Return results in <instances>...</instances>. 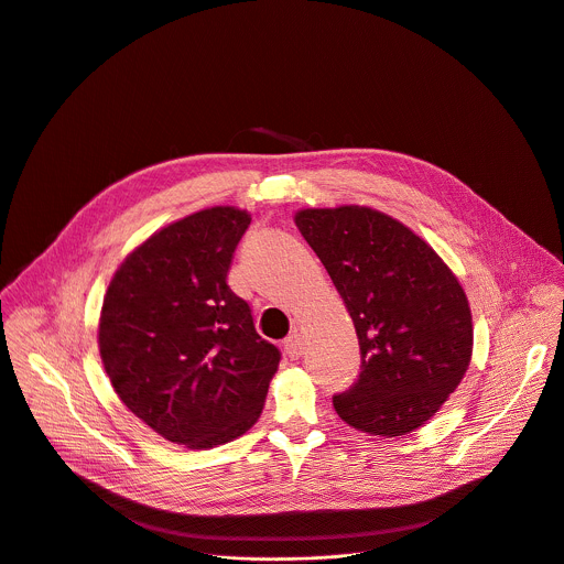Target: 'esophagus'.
<instances>
[{
    "instance_id": "1",
    "label": "esophagus",
    "mask_w": 564,
    "mask_h": 564,
    "mask_svg": "<svg viewBox=\"0 0 564 564\" xmlns=\"http://www.w3.org/2000/svg\"><path fill=\"white\" fill-rule=\"evenodd\" d=\"M283 348H285V355L290 357V359H299L301 355H303V339H301V335H290L285 341H283Z\"/></svg>"
}]
</instances>
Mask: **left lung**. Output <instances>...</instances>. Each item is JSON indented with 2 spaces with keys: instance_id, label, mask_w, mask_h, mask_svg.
<instances>
[{
  "instance_id": "obj_1",
  "label": "left lung",
  "mask_w": 564,
  "mask_h": 564,
  "mask_svg": "<svg viewBox=\"0 0 564 564\" xmlns=\"http://www.w3.org/2000/svg\"><path fill=\"white\" fill-rule=\"evenodd\" d=\"M352 316L357 381L333 397L357 431L397 437L431 420L473 352L470 307L455 274L399 220L368 207L303 209L294 218Z\"/></svg>"
}]
</instances>
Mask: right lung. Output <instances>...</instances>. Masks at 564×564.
I'll use <instances>...</instances> for the list:
<instances>
[{
	"label": "right lung",
	"instance_id": "obj_1",
	"mask_svg": "<svg viewBox=\"0 0 564 564\" xmlns=\"http://www.w3.org/2000/svg\"><path fill=\"white\" fill-rule=\"evenodd\" d=\"M250 214L212 207L155 231L109 283L100 355L124 406L158 435L212 448L261 415L281 352L227 272Z\"/></svg>",
	"mask_w": 564,
	"mask_h": 564
}]
</instances>
